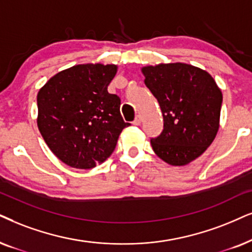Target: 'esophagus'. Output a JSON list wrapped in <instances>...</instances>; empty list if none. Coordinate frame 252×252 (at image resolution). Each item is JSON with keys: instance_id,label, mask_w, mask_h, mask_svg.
Instances as JSON below:
<instances>
[{"instance_id": "obj_1", "label": "esophagus", "mask_w": 252, "mask_h": 252, "mask_svg": "<svg viewBox=\"0 0 252 252\" xmlns=\"http://www.w3.org/2000/svg\"><path fill=\"white\" fill-rule=\"evenodd\" d=\"M141 123H142V119H141V116H136L135 121H133V122H132L133 126H141Z\"/></svg>"}]
</instances>
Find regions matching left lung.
I'll return each mask as SVG.
<instances>
[{"label": "left lung", "instance_id": "obj_1", "mask_svg": "<svg viewBox=\"0 0 252 252\" xmlns=\"http://www.w3.org/2000/svg\"><path fill=\"white\" fill-rule=\"evenodd\" d=\"M145 86L157 98L164 128L151 138L156 155L183 166L200 157L219 130L222 93L209 73L181 63L142 68Z\"/></svg>", "mask_w": 252, "mask_h": 252}]
</instances>
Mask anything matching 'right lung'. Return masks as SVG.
<instances>
[{
    "label": "right lung",
    "instance_id": "right-lung-1",
    "mask_svg": "<svg viewBox=\"0 0 252 252\" xmlns=\"http://www.w3.org/2000/svg\"><path fill=\"white\" fill-rule=\"evenodd\" d=\"M116 72L115 65H76L52 76L38 92V129L68 166L87 170L103 163L130 126L121 115V98L108 93Z\"/></svg>",
    "mask_w": 252,
    "mask_h": 252
}]
</instances>
